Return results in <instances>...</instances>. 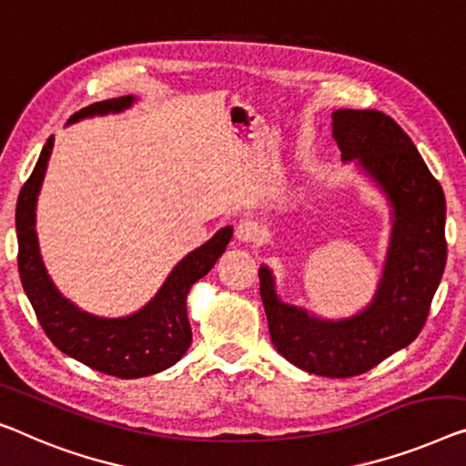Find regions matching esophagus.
Here are the masks:
<instances>
[{
    "label": "esophagus",
    "mask_w": 466,
    "mask_h": 466,
    "mask_svg": "<svg viewBox=\"0 0 466 466\" xmlns=\"http://www.w3.org/2000/svg\"><path fill=\"white\" fill-rule=\"evenodd\" d=\"M259 236H261V226L253 219H245L236 226V238H238V242H242V245H251V242L259 240Z\"/></svg>",
    "instance_id": "obj_1"
}]
</instances>
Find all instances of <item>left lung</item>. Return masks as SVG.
Returning a JSON list of instances; mask_svg holds the SVG:
<instances>
[{"label": "left lung", "mask_w": 466, "mask_h": 466, "mask_svg": "<svg viewBox=\"0 0 466 466\" xmlns=\"http://www.w3.org/2000/svg\"><path fill=\"white\" fill-rule=\"evenodd\" d=\"M332 136L343 161L362 167L393 209L374 299L356 316L322 320L280 301L266 266L259 268V293L282 358L305 372L347 379L410 345L425 326L448 257L446 197L406 131L380 110H337Z\"/></svg>", "instance_id": "8db88e82"}]
</instances>
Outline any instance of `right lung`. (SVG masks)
Instances as JSON below:
<instances>
[{
  "mask_svg": "<svg viewBox=\"0 0 466 466\" xmlns=\"http://www.w3.org/2000/svg\"><path fill=\"white\" fill-rule=\"evenodd\" d=\"M134 100V96H121V98L89 104L87 108L75 113L68 123L94 115L121 113ZM52 148L54 137H47L39 161L20 190L16 203L20 282L37 314L41 329L62 353L110 377L140 379L161 372L188 351L192 330L186 311V297L192 284L209 274L219 255L226 251L232 238V228H221L203 247L186 255L171 269L158 293L136 314L125 318L87 314L58 293L39 255L35 207H37V194Z\"/></svg>",
  "mask_w": 466,
  "mask_h": 466,
  "instance_id": "obj_1",
  "label": "right lung"
}]
</instances>
